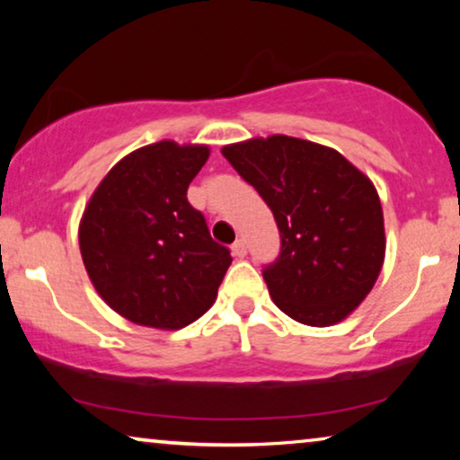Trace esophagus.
Listing matches in <instances>:
<instances>
[{
    "mask_svg": "<svg viewBox=\"0 0 460 460\" xmlns=\"http://www.w3.org/2000/svg\"><path fill=\"white\" fill-rule=\"evenodd\" d=\"M232 255L238 257V260H243V257L247 255V244H244L243 238H238V241L232 244Z\"/></svg>",
    "mask_w": 460,
    "mask_h": 460,
    "instance_id": "obj_1",
    "label": "esophagus"
}]
</instances>
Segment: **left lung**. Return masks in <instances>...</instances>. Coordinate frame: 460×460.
I'll return each instance as SVG.
<instances>
[{
  "instance_id": "left-lung-1",
  "label": "left lung",
  "mask_w": 460,
  "mask_h": 460,
  "mask_svg": "<svg viewBox=\"0 0 460 460\" xmlns=\"http://www.w3.org/2000/svg\"><path fill=\"white\" fill-rule=\"evenodd\" d=\"M222 155L279 224L280 257L263 270L274 304L307 326L348 318L385 261L383 209L368 175L335 148L282 134L226 144Z\"/></svg>"
}]
</instances>
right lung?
Instances as JSON below:
<instances>
[{"mask_svg":"<svg viewBox=\"0 0 460 460\" xmlns=\"http://www.w3.org/2000/svg\"><path fill=\"white\" fill-rule=\"evenodd\" d=\"M209 155L207 144H148L125 155L87 200L79 222L85 272L129 323L178 331L216 304L232 257L186 199Z\"/></svg>","mask_w":460,"mask_h":460,"instance_id":"add662e5","label":"right lung"}]
</instances>
